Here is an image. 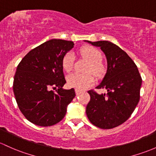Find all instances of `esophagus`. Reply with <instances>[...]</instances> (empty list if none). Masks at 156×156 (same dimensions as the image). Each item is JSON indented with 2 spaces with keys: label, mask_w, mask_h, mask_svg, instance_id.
Segmentation results:
<instances>
[{
  "label": "esophagus",
  "mask_w": 156,
  "mask_h": 156,
  "mask_svg": "<svg viewBox=\"0 0 156 156\" xmlns=\"http://www.w3.org/2000/svg\"><path fill=\"white\" fill-rule=\"evenodd\" d=\"M75 91H76V95H79V94H81V91H80V90H79V89H76L75 90Z\"/></svg>",
  "instance_id": "34e87169"
}]
</instances>
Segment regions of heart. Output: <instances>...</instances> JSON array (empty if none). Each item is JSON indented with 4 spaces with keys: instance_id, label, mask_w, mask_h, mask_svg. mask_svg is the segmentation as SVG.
I'll return each instance as SVG.
<instances>
[{
    "instance_id": "obj_1",
    "label": "heart",
    "mask_w": 156,
    "mask_h": 156,
    "mask_svg": "<svg viewBox=\"0 0 156 156\" xmlns=\"http://www.w3.org/2000/svg\"><path fill=\"white\" fill-rule=\"evenodd\" d=\"M80 54L83 57L86 58L89 62L86 72H91L95 75H99L104 70V65L101 62L102 55L99 50L91 46H85L80 49ZM74 62V56L71 52L67 53L62 58V68L66 72L72 70ZM68 84L71 88L76 89L84 90L93 84L94 79L91 73L81 74L73 73L70 74L67 78Z\"/></svg>"
}]
</instances>
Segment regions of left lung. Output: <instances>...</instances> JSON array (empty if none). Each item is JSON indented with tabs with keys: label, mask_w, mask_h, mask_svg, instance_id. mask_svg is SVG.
I'll list each match as a JSON object with an SVG mask.
<instances>
[{
	"label": "left lung",
	"mask_w": 156,
	"mask_h": 156,
	"mask_svg": "<svg viewBox=\"0 0 156 156\" xmlns=\"http://www.w3.org/2000/svg\"><path fill=\"white\" fill-rule=\"evenodd\" d=\"M85 41L100 47L107 60L106 73L96 87L106 89L107 94L88 91L91 100L86 106L87 117L99 128H115L124 123L138 105L141 76L133 60L118 45L108 41Z\"/></svg>",
	"instance_id": "1"
}]
</instances>
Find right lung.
<instances>
[{"label":"right lung","mask_w":156,"mask_h":156,"mask_svg":"<svg viewBox=\"0 0 156 156\" xmlns=\"http://www.w3.org/2000/svg\"><path fill=\"white\" fill-rule=\"evenodd\" d=\"M73 41L51 39L31 50L18 64L13 92L20 111L31 123L50 126L64 118L68 105L75 97L66 83L62 58L73 48ZM57 88L56 92L51 88Z\"/></svg>","instance_id":"1"}]
</instances>
